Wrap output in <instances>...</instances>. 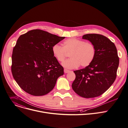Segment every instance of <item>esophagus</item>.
<instances>
[{
    "instance_id": "34e87169",
    "label": "esophagus",
    "mask_w": 128,
    "mask_h": 128,
    "mask_svg": "<svg viewBox=\"0 0 128 128\" xmlns=\"http://www.w3.org/2000/svg\"><path fill=\"white\" fill-rule=\"evenodd\" d=\"M64 72H65V73H68V72H70V70H66V69H64Z\"/></svg>"
}]
</instances>
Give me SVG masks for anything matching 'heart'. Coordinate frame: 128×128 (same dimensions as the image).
I'll list each match as a JSON object with an SVG mask.
<instances>
[{
    "instance_id": "b5f03b06",
    "label": "heart",
    "mask_w": 128,
    "mask_h": 128,
    "mask_svg": "<svg viewBox=\"0 0 128 128\" xmlns=\"http://www.w3.org/2000/svg\"><path fill=\"white\" fill-rule=\"evenodd\" d=\"M52 52L60 62L64 61L67 56L66 53H70V58L64 62L62 65L66 68L74 69L80 65L83 67L90 65L95 58L96 49L90 42L70 38L63 42V47L58 44L54 45L52 47Z\"/></svg>"
}]
</instances>
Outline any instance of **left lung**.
<instances>
[{
	"instance_id": "1",
	"label": "left lung",
	"mask_w": 128,
	"mask_h": 128,
	"mask_svg": "<svg viewBox=\"0 0 128 128\" xmlns=\"http://www.w3.org/2000/svg\"><path fill=\"white\" fill-rule=\"evenodd\" d=\"M82 38L94 45L96 54L90 65L74 71L76 78L72 88L81 97L94 98L104 94L115 81L120 60L115 44L106 36L87 34Z\"/></svg>"
}]
</instances>
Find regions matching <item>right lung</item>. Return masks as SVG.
Instances as JSON below:
<instances>
[{"instance_id":"add662e5","label":"right lung","mask_w":128,"mask_h":128,"mask_svg":"<svg viewBox=\"0 0 128 128\" xmlns=\"http://www.w3.org/2000/svg\"><path fill=\"white\" fill-rule=\"evenodd\" d=\"M64 38L40 29L19 37L13 50L11 71L24 92L40 96L53 90L64 68L53 56L52 47Z\"/></svg>"}]
</instances>
